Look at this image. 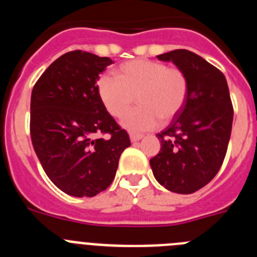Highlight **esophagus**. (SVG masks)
I'll return each mask as SVG.
<instances>
[{
	"mask_svg": "<svg viewBox=\"0 0 257 257\" xmlns=\"http://www.w3.org/2000/svg\"><path fill=\"white\" fill-rule=\"evenodd\" d=\"M143 134H140V133H135V131H130V139H131V142H139L140 139H143Z\"/></svg>",
	"mask_w": 257,
	"mask_h": 257,
	"instance_id": "esophagus-1",
	"label": "esophagus"
}]
</instances>
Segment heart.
<instances>
[{"mask_svg": "<svg viewBox=\"0 0 257 257\" xmlns=\"http://www.w3.org/2000/svg\"><path fill=\"white\" fill-rule=\"evenodd\" d=\"M96 88L104 108L115 118L122 117L136 99L140 105L127 113L122 123L131 130H149L160 118L167 122L183 109L189 94V78L179 67L136 59L119 65L115 77L101 76Z\"/></svg>", "mask_w": 257, "mask_h": 257, "instance_id": "obj_1", "label": "heart"}]
</instances>
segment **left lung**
<instances>
[{
    "instance_id": "left-lung-1",
    "label": "left lung",
    "mask_w": 257,
    "mask_h": 257,
    "mask_svg": "<svg viewBox=\"0 0 257 257\" xmlns=\"http://www.w3.org/2000/svg\"><path fill=\"white\" fill-rule=\"evenodd\" d=\"M157 58L172 61L187 73L189 94L171 123L157 134L161 151L151 160V167L166 189L190 194L216 176L225 158L233 123L228 83L216 67L188 50Z\"/></svg>"
}]
</instances>
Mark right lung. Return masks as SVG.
<instances>
[{
	"instance_id": "right-lung-1",
	"label": "right lung",
	"mask_w": 257,
	"mask_h": 257,
	"mask_svg": "<svg viewBox=\"0 0 257 257\" xmlns=\"http://www.w3.org/2000/svg\"><path fill=\"white\" fill-rule=\"evenodd\" d=\"M112 63L91 52L69 51L50 64L32 90V144L50 180L69 196L105 190L131 145L97 95L99 74ZM106 133V140L96 138Z\"/></svg>"
}]
</instances>
